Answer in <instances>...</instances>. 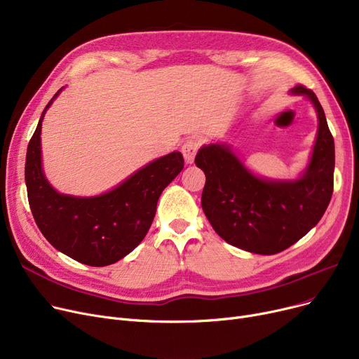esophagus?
<instances>
[{
	"instance_id": "esophagus-1",
	"label": "esophagus",
	"mask_w": 359,
	"mask_h": 359,
	"mask_svg": "<svg viewBox=\"0 0 359 359\" xmlns=\"http://www.w3.org/2000/svg\"><path fill=\"white\" fill-rule=\"evenodd\" d=\"M199 145H201V142H199V140H196V138L187 140V141L182 145V154H183V157H184V160H186L187 164H192V163H194L195 156H196L198 149H199Z\"/></svg>"
}]
</instances>
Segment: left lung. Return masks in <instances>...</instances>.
Here are the masks:
<instances>
[{
	"instance_id": "8db88e82",
	"label": "left lung",
	"mask_w": 359,
	"mask_h": 359,
	"mask_svg": "<svg viewBox=\"0 0 359 359\" xmlns=\"http://www.w3.org/2000/svg\"><path fill=\"white\" fill-rule=\"evenodd\" d=\"M317 113V135L306 168L295 179L262 177L227 142L202 145L195 164L206 182L202 210L215 233L231 246L275 255L304 237L322 219L333 194L334 142L316 94L295 86Z\"/></svg>"
}]
</instances>
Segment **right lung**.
Returning <instances> with one entry per match:
<instances>
[{"label":"right lung","mask_w":359,"mask_h":359,"mask_svg":"<svg viewBox=\"0 0 359 359\" xmlns=\"http://www.w3.org/2000/svg\"><path fill=\"white\" fill-rule=\"evenodd\" d=\"M64 90L46 104L27 147L26 187L37 227L52 246L90 266H107L123 259L147 236L161 192L184 165L173 151L149 161L113 189L96 196L60 194L46 179L42 164V122Z\"/></svg>","instance_id":"add662e5"}]
</instances>
